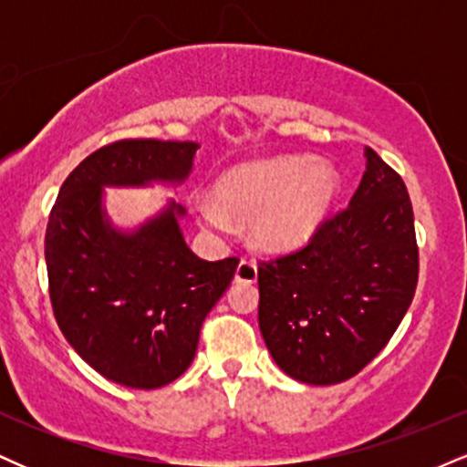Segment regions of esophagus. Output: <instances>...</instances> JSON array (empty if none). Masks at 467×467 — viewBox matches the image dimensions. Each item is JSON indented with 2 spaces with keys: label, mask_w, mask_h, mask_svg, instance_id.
<instances>
[{
  "label": "esophagus",
  "mask_w": 467,
  "mask_h": 467,
  "mask_svg": "<svg viewBox=\"0 0 467 467\" xmlns=\"http://www.w3.org/2000/svg\"><path fill=\"white\" fill-rule=\"evenodd\" d=\"M256 276H259V267H256V264L252 259H244L237 267V275H234V278H237L239 283H254Z\"/></svg>",
  "instance_id": "esophagus-1"
}]
</instances>
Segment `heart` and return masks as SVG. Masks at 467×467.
I'll use <instances>...</instances> for the list:
<instances>
[{
  "mask_svg": "<svg viewBox=\"0 0 467 467\" xmlns=\"http://www.w3.org/2000/svg\"><path fill=\"white\" fill-rule=\"evenodd\" d=\"M340 180L325 162L287 155L250 162L219 178L213 197L192 202L206 228L228 233L230 217L250 223L252 241L265 252H289L318 230L336 202Z\"/></svg>",
  "mask_w": 467,
  "mask_h": 467,
  "instance_id": "obj_1",
  "label": "heart"
}]
</instances>
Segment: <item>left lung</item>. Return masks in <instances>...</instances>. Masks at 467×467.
<instances>
[{
    "label": "left lung",
    "mask_w": 467,
    "mask_h": 467,
    "mask_svg": "<svg viewBox=\"0 0 467 467\" xmlns=\"http://www.w3.org/2000/svg\"><path fill=\"white\" fill-rule=\"evenodd\" d=\"M349 206L320 222L303 248L259 261V327L294 379L345 382L367 367L409 312L420 278L404 180L364 149Z\"/></svg>",
    "instance_id": "1"
}]
</instances>
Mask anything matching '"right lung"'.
<instances>
[{
    "mask_svg": "<svg viewBox=\"0 0 467 467\" xmlns=\"http://www.w3.org/2000/svg\"><path fill=\"white\" fill-rule=\"evenodd\" d=\"M195 142L116 140L63 182L46 230L52 312L74 351L103 378L160 389L195 358L202 323L223 296L239 256L203 261L184 244L171 206L136 234H118L100 213L103 186L189 175Z\"/></svg>",
    "mask_w": 467,
    "mask_h": 467,
    "instance_id": "1",
    "label": "right lung"
}]
</instances>
